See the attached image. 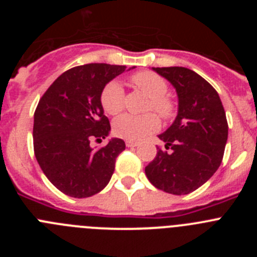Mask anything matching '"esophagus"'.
<instances>
[{"label":"esophagus","instance_id":"obj_1","mask_svg":"<svg viewBox=\"0 0 257 257\" xmlns=\"http://www.w3.org/2000/svg\"><path fill=\"white\" fill-rule=\"evenodd\" d=\"M126 145L127 147H130V148H133V147H136V145H138V143L133 142V140H126Z\"/></svg>","mask_w":257,"mask_h":257}]
</instances>
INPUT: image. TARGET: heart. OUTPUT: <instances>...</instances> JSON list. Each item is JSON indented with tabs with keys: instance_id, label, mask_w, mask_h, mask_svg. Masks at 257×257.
Instances as JSON below:
<instances>
[{
	"instance_id": "b5f03b06",
	"label": "heart",
	"mask_w": 257,
	"mask_h": 257,
	"mask_svg": "<svg viewBox=\"0 0 257 257\" xmlns=\"http://www.w3.org/2000/svg\"><path fill=\"white\" fill-rule=\"evenodd\" d=\"M134 85L144 92L149 99L148 110L153 109L163 119H170L175 114V103L171 97L167 96L169 85L166 79L160 74L143 70L131 77ZM101 105L104 110L110 115L121 114L124 108V90L118 81H112L104 87L101 92ZM161 126L160 118L153 113L143 117L135 115H122L113 124V131L117 136L126 140L145 139L151 134L156 133Z\"/></svg>"
}]
</instances>
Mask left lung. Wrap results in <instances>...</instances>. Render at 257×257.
Returning a JSON list of instances; mask_svg holds the SVG:
<instances>
[{"label":"left lung","instance_id":"8db88e82","mask_svg":"<svg viewBox=\"0 0 257 257\" xmlns=\"http://www.w3.org/2000/svg\"><path fill=\"white\" fill-rule=\"evenodd\" d=\"M175 87L179 97L174 123L158 135L166 149L145 175L154 187L176 196L189 194L219 169L228 140V122L216 90L196 72L184 67L153 68Z\"/></svg>","mask_w":257,"mask_h":257}]
</instances>
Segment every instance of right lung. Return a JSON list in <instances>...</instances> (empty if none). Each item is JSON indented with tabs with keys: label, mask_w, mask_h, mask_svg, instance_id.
Wrapping results in <instances>:
<instances>
[{
	"label": "right lung",
	"mask_w": 257,
	"mask_h": 257,
	"mask_svg": "<svg viewBox=\"0 0 257 257\" xmlns=\"http://www.w3.org/2000/svg\"><path fill=\"white\" fill-rule=\"evenodd\" d=\"M124 70V65L104 63L74 67L59 76L40 99L33 123L36 160L52 185L67 196L86 198L103 190L115 158L126 148L118 138L103 148L90 147L91 140L101 142L109 135L101 92Z\"/></svg>",
	"instance_id": "obj_1"
}]
</instances>
